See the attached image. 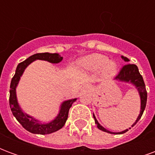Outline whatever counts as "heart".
<instances>
[{
    "instance_id": "b5f03b06",
    "label": "heart",
    "mask_w": 155,
    "mask_h": 155,
    "mask_svg": "<svg viewBox=\"0 0 155 155\" xmlns=\"http://www.w3.org/2000/svg\"><path fill=\"white\" fill-rule=\"evenodd\" d=\"M81 64L90 71H98L102 68L103 74L106 77L114 75L116 72V64L114 62H108L107 57L100 54H92L84 57L81 61Z\"/></svg>"
}]
</instances>
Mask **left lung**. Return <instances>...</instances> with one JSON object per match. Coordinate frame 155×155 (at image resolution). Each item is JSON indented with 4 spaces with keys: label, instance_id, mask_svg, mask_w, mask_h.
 Segmentation results:
<instances>
[{
    "label": "left lung",
    "instance_id": "1",
    "mask_svg": "<svg viewBox=\"0 0 155 155\" xmlns=\"http://www.w3.org/2000/svg\"><path fill=\"white\" fill-rule=\"evenodd\" d=\"M122 58L124 59V61H130V60L126 57H124L122 56ZM115 80L120 81H124V82H130V83H132L133 84L135 85V87L137 88V90L139 91V94L140 95V100H141V108H140V114H139V116L137 118L136 121L133 124L132 127L134 126L136 123L140 120V118L142 116V114L143 113V110L146 107V102H147V91L146 88H145V84H144V82H143V77L142 75L140 74V71H139V69L137 67L136 64H126L124 65L123 67L121 68V70L120 71V72L118 73L115 78ZM94 116V121H95V124L97 125L98 129H100L102 131H104V132H107V133L110 134H124L127 132L129 130H125L122 131V132H119V133H113V132H110L109 131L106 129H104V127L101 125L99 122L96 120V118L94 116V114H93Z\"/></svg>",
    "mask_w": 155,
    "mask_h": 155
}]
</instances>
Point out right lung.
<instances>
[{
    "label": "right lung",
    "instance_id": "obj_1",
    "mask_svg": "<svg viewBox=\"0 0 155 155\" xmlns=\"http://www.w3.org/2000/svg\"><path fill=\"white\" fill-rule=\"evenodd\" d=\"M62 59L63 57H61L60 54L56 53H54V54L48 53V52L37 53L27 58L23 62H21L16 67V71L12 78L11 86H10L11 88L10 98H9L10 107L12 110V114L15 117V119L18 120L19 123L21 124L24 129L31 133L38 134H48L54 133L61 129L67 120L70 108L72 106V104L74 101H76V99L64 101L61 104L60 113L54 120H52L51 122L48 124H41L38 120H35L34 118H32L28 114H25L19 106L17 99H16V94H15V88L17 86L20 78L23 74L25 68L35 60H42V61H49L53 64H57L62 61Z\"/></svg>",
    "mask_w": 155,
    "mask_h": 155
}]
</instances>
